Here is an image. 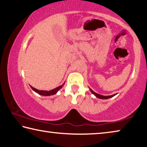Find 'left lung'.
<instances>
[{
  "label": "left lung",
  "mask_w": 147,
  "mask_h": 147,
  "mask_svg": "<svg viewBox=\"0 0 147 147\" xmlns=\"http://www.w3.org/2000/svg\"><path fill=\"white\" fill-rule=\"evenodd\" d=\"M90 89V88H89ZM90 91L92 93H93L94 96H96V97H97L98 98H100V99H108V98H110L111 97H113L115 95H116L117 94H114L113 95H109V96H104V95H101V94H99L98 93H96L95 92H94L93 90H92L91 89H90Z\"/></svg>",
  "instance_id": "8db88e82"
}]
</instances>
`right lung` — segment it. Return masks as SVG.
<instances>
[{
    "mask_svg": "<svg viewBox=\"0 0 147 147\" xmlns=\"http://www.w3.org/2000/svg\"><path fill=\"white\" fill-rule=\"evenodd\" d=\"M65 84V83H64ZM64 84L63 85L61 86H59L58 88H56L55 89H52V90H50V91H43V90H39V89H37L36 88H33V87L30 86V88L32 89V90L34 91L35 92H36L37 93H38L39 94H41V95H43V96H51V95H53V94H55L57 93V92H58L59 89H61L62 87L64 85Z\"/></svg>",
    "mask_w": 147,
    "mask_h": 147,
    "instance_id": "obj_1",
    "label": "right lung"
}]
</instances>
